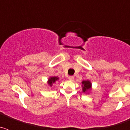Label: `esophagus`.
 I'll list each match as a JSON object with an SVG mask.
<instances>
[{
	"mask_svg": "<svg viewBox=\"0 0 130 130\" xmlns=\"http://www.w3.org/2000/svg\"><path fill=\"white\" fill-rule=\"evenodd\" d=\"M73 79H74L73 76H69L68 77V79L70 80V81H73Z\"/></svg>",
	"mask_w": 130,
	"mask_h": 130,
	"instance_id": "esophagus-1",
	"label": "esophagus"
}]
</instances>
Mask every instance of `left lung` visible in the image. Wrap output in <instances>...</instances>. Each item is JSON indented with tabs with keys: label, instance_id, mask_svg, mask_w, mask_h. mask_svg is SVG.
<instances>
[{
	"label": "left lung",
	"instance_id": "8db88e82",
	"mask_svg": "<svg viewBox=\"0 0 130 130\" xmlns=\"http://www.w3.org/2000/svg\"><path fill=\"white\" fill-rule=\"evenodd\" d=\"M82 84L83 85V91L84 92L87 91V90H88V89H90V87H91V83L89 81H83L82 82Z\"/></svg>",
	"mask_w": 130,
	"mask_h": 130
}]
</instances>
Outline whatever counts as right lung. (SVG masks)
<instances>
[{
	"mask_svg": "<svg viewBox=\"0 0 130 130\" xmlns=\"http://www.w3.org/2000/svg\"><path fill=\"white\" fill-rule=\"evenodd\" d=\"M57 80H58V77H51L48 80V83H49V85L51 86L52 84L54 83Z\"/></svg>",
	"mask_w": 130,
	"mask_h": 130,
	"instance_id": "1",
	"label": "right lung"
}]
</instances>
